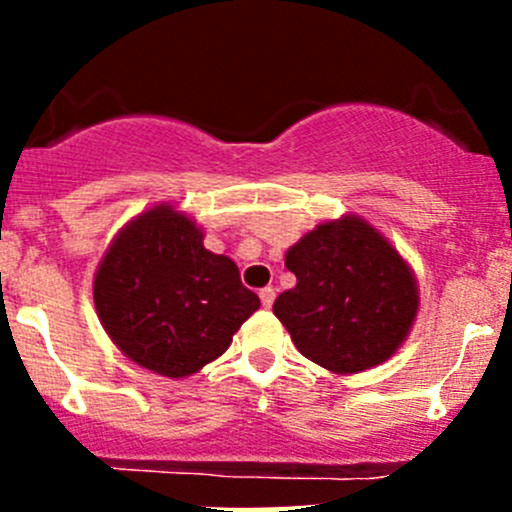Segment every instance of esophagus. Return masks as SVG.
<instances>
[{
    "instance_id": "esophagus-1",
    "label": "esophagus",
    "mask_w": 512,
    "mask_h": 512,
    "mask_svg": "<svg viewBox=\"0 0 512 512\" xmlns=\"http://www.w3.org/2000/svg\"><path fill=\"white\" fill-rule=\"evenodd\" d=\"M260 299H262V307H272V302H275V289L262 287L260 289Z\"/></svg>"
}]
</instances>
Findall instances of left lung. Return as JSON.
<instances>
[{
    "mask_svg": "<svg viewBox=\"0 0 512 512\" xmlns=\"http://www.w3.org/2000/svg\"><path fill=\"white\" fill-rule=\"evenodd\" d=\"M285 265L297 285L272 309L314 364L337 374L364 371L409 334L418 309L414 275L361 218L319 225L289 247Z\"/></svg>",
    "mask_w": 512,
    "mask_h": 512,
    "instance_id": "1",
    "label": "left lung"
}]
</instances>
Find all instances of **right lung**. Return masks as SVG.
I'll use <instances>...</instances> for the list:
<instances>
[{
    "mask_svg": "<svg viewBox=\"0 0 512 512\" xmlns=\"http://www.w3.org/2000/svg\"><path fill=\"white\" fill-rule=\"evenodd\" d=\"M94 302L128 359L173 379L218 359L260 307L235 262L205 250L203 232L170 205L123 227L96 272Z\"/></svg>",
    "mask_w": 512,
    "mask_h": 512,
    "instance_id": "right-lung-1",
    "label": "right lung"
}]
</instances>
